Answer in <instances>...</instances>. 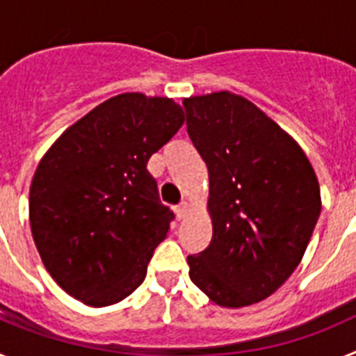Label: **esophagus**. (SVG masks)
<instances>
[{
    "mask_svg": "<svg viewBox=\"0 0 356 356\" xmlns=\"http://www.w3.org/2000/svg\"><path fill=\"white\" fill-rule=\"evenodd\" d=\"M188 213V203L187 201H184V203H180V205L176 207V216H178V219H185Z\"/></svg>",
    "mask_w": 356,
    "mask_h": 356,
    "instance_id": "obj_1",
    "label": "esophagus"
}]
</instances>
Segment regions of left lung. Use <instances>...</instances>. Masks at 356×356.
<instances>
[{
  "label": "left lung",
  "instance_id": "8db88e82",
  "mask_svg": "<svg viewBox=\"0 0 356 356\" xmlns=\"http://www.w3.org/2000/svg\"><path fill=\"white\" fill-rule=\"evenodd\" d=\"M187 134L209 169L212 241L188 276L219 307L266 300L300 266L321 213L301 146L257 105L221 92L184 99Z\"/></svg>",
  "mask_w": 356,
  "mask_h": 356
}]
</instances>
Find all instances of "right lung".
<instances>
[{"label":"right lung","mask_w":356,"mask_h":356,"mask_svg":"<svg viewBox=\"0 0 356 356\" xmlns=\"http://www.w3.org/2000/svg\"><path fill=\"white\" fill-rule=\"evenodd\" d=\"M184 121L171 97L119 94L40 159L30 185L31 235L44 267L74 300L108 307L144 282L175 217L146 163Z\"/></svg>","instance_id":"obj_1"}]
</instances>
